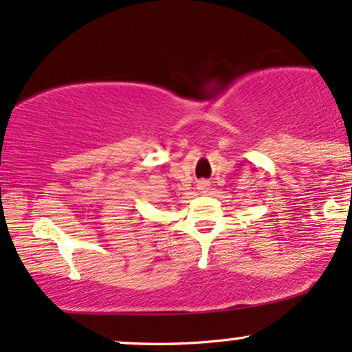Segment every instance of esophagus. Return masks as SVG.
I'll return each instance as SVG.
<instances>
[{
    "instance_id": "1",
    "label": "esophagus",
    "mask_w": 352,
    "mask_h": 352,
    "mask_svg": "<svg viewBox=\"0 0 352 352\" xmlns=\"http://www.w3.org/2000/svg\"><path fill=\"white\" fill-rule=\"evenodd\" d=\"M209 181H206V179H201L199 183H197V189H199L201 192H208V189H209Z\"/></svg>"
}]
</instances>
